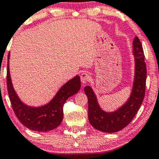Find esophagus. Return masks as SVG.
Segmentation results:
<instances>
[{"mask_svg":"<svg viewBox=\"0 0 159 159\" xmlns=\"http://www.w3.org/2000/svg\"><path fill=\"white\" fill-rule=\"evenodd\" d=\"M81 82H82L83 84H86L87 82L89 81L90 75L86 72L83 73V74H81Z\"/></svg>","mask_w":159,"mask_h":159,"instance_id":"esophagus-1","label":"esophagus"}]
</instances>
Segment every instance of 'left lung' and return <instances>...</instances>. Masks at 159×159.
Listing matches in <instances>:
<instances>
[{
    "instance_id": "8db88e82",
    "label": "left lung",
    "mask_w": 159,
    "mask_h": 159,
    "mask_svg": "<svg viewBox=\"0 0 159 159\" xmlns=\"http://www.w3.org/2000/svg\"><path fill=\"white\" fill-rule=\"evenodd\" d=\"M135 57V77L130 97L126 103L114 112H105L100 107L96 95L90 86L84 91L88 97V120L91 126L103 133H116L123 129L132 121L140 108L145 97L146 65L141 42L137 36L133 40Z\"/></svg>"
}]
</instances>
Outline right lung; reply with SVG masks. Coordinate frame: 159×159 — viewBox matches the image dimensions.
<instances>
[{
  "label": "right lung",
  "instance_id": "right-lung-1",
  "mask_svg": "<svg viewBox=\"0 0 159 159\" xmlns=\"http://www.w3.org/2000/svg\"><path fill=\"white\" fill-rule=\"evenodd\" d=\"M10 52L8 54L7 85L12 108L15 115L23 126L36 132H48L58 127L63 119V106L68 98L78 93L81 88L78 75L69 80L58 91L49 103L34 107L23 103L20 100L12 84L9 69Z\"/></svg>",
  "mask_w": 159,
  "mask_h": 159
}]
</instances>
